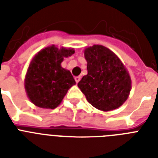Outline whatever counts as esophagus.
<instances>
[{
    "instance_id": "1",
    "label": "esophagus",
    "mask_w": 158,
    "mask_h": 158,
    "mask_svg": "<svg viewBox=\"0 0 158 158\" xmlns=\"http://www.w3.org/2000/svg\"><path fill=\"white\" fill-rule=\"evenodd\" d=\"M74 79H75V82H76L77 84L79 83V81H80V79H81V77L80 76H76L75 78H74Z\"/></svg>"
}]
</instances>
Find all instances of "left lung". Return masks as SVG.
<instances>
[{
  "mask_svg": "<svg viewBox=\"0 0 158 158\" xmlns=\"http://www.w3.org/2000/svg\"><path fill=\"white\" fill-rule=\"evenodd\" d=\"M88 74L78 84L87 101L97 109L109 111L124 104L131 90V79L120 58L109 48L94 45L85 48Z\"/></svg>",
  "mask_w": 158,
  "mask_h": 158,
  "instance_id": "left-lung-1",
  "label": "left lung"
}]
</instances>
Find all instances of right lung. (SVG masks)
Here are the masks:
<instances>
[{
  "mask_svg": "<svg viewBox=\"0 0 158 158\" xmlns=\"http://www.w3.org/2000/svg\"><path fill=\"white\" fill-rule=\"evenodd\" d=\"M74 53V48L52 45L33 57L24 79V89L32 103L44 109H55L61 103L76 84L70 71L62 68L61 62Z\"/></svg>",
  "mask_w": 158,
  "mask_h": 158,
  "instance_id": "right-lung-1",
  "label": "right lung"
}]
</instances>
